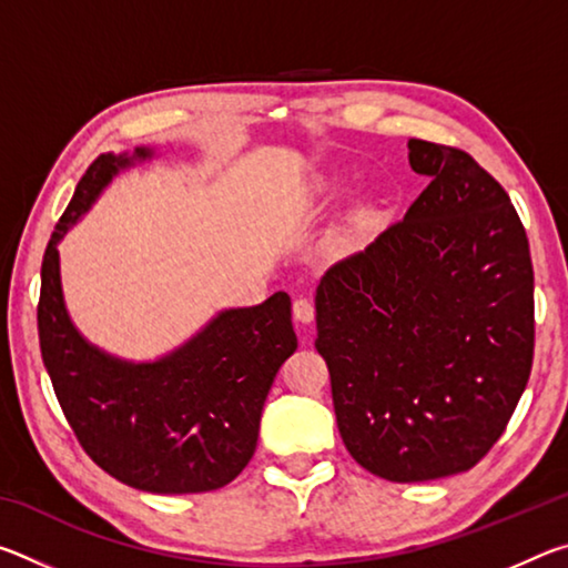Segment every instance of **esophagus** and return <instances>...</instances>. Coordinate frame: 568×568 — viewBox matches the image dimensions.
Listing matches in <instances>:
<instances>
[{"mask_svg": "<svg viewBox=\"0 0 568 568\" xmlns=\"http://www.w3.org/2000/svg\"><path fill=\"white\" fill-rule=\"evenodd\" d=\"M293 315L297 323H313L315 307L311 301H307V297H297V301L293 303Z\"/></svg>", "mask_w": 568, "mask_h": 568, "instance_id": "obj_1", "label": "esophagus"}]
</instances>
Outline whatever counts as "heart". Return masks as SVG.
I'll use <instances>...</instances> for the list:
<instances>
[{
  "instance_id": "1",
  "label": "heart",
  "mask_w": 568,
  "mask_h": 568,
  "mask_svg": "<svg viewBox=\"0 0 568 568\" xmlns=\"http://www.w3.org/2000/svg\"><path fill=\"white\" fill-rule=\"evenodd\" d=\"M321 192H323V195L333 197L335 192H338V185H333V182H323V185H321ZM368 225H371V217H368V213H355V215H353V220H351L348 233L343 235V245H345V247H351V245L358 243V240L363 237L365 230H368Z\"/></svg>"
}]
</instances>
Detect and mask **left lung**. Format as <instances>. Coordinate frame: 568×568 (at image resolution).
Here are the masks:
<instances>
[{
    "label": "left lung",
    "instance_id": "1",
    "mask_svg": "<svg viewBox=\"0 0 568 568\" xmlns=\"http://www.w3.org/2000/svg\"><path fill=\"white\" fill-rule=\"evenodd\" d=\"M428 187L315 293L345 448L386 480L474 468L534 363V267L506 190L464 150L408 140Z\"/></svg>",
    "mask_w": 568,
    "mask_h": 568
}]
</instances>
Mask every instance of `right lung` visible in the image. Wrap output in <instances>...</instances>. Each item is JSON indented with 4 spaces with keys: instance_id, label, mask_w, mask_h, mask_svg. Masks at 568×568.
<instances>
[{
    "instance_id": "obj_1",
    "label": "right lung",
    "mask_w": 568,
    "mask_h": 568,
    "mask_svg": "<svg viewBox=\"0 0 568 568\" xmlns=\"http://www.w3.org/2000/svg\"><path fill=\"white\" fill-rule=\"evenodd\" d=\"M152 158L150 148L104 152L77 182L44 250L37 328L57 400L94 464L140 491L203 494L253 458L267 390L297 338L283 291L220 311L158 361L118 358L74 328L57 245L122 170Z\"/></svg>"
}]
</instances>
